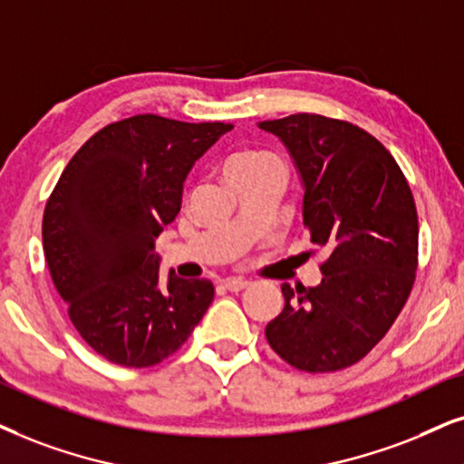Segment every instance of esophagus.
<instances>
[{"label": "esophagus", "instance_id": "1", "mask_svg": "<svg viewBox=\"0 0 464 464\" xmlns=\"http://www.w3.org/2000/svg\"><path fill=\"white\" fill-rule=\"evenodd\" d=\"M250 283L248 280H242V278H227L225 283H222V286H225V289H228V291H244L246 286H248Z\"/></svg>", "mask_w": 464, "mask_h": 464}]
</instances>
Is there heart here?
I'll list each match as a JSON object with an SVG mask.
<instances>
[{
    "instance_id": "obj_1",
    "label": "heart",
    "mask_w": 464,
    "mask_h": 464,
    "mask_svg": "<svg viewBox=\"0 0 464 464\" xmlns=\"http://www.w3.org/2000/svg\"><path fill=\"white\" fill-rule=\"evenodd\" d=\"M276 162L269 154H263V151H255V150H244L233 154L227 160L225 167V175L228 178H236V175H246V173H256L263 171L267 167H276Z\"/></svg>"
}]
</instances>
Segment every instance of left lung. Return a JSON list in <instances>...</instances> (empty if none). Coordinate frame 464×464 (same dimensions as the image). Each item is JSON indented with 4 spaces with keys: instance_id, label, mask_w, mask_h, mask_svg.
Instances as JSON below:
<instances>
[{
    "instance_id": "1",
    "label": "left lung",
    "mask_w": 464,
    "mask_h": 464,
    "mask_svg": "<svg viewBox=\"0 0 464 464\" xmlns=\"http://www.w3.org/2000/svg\"><path fill=\"white\" fill-rule=\"evenodd\" d=\"M285 143L304 186V227L330 256L316 286L283 285L266 338L297 371L334 372L388 334L418 269V212L407 179L372 134L314 113L259 121Z\"/></svg>"
}]
</instances>
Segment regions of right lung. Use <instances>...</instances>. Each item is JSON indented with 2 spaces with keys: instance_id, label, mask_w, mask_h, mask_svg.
I'll use <instances>...</instances> for the list:
<instances>
[{
  "instance_id": "add662e5",
  "label": "right lung",
  "mask_w": 464,
  "mask_h": 464,
  "mask_svg": "<svg viewBox=\"0 0 464 464\" xmlns=\"http://www.w3.org/2000/svg\"><path fill=\"white\" fill-rule=\"evenodd\" d=\"M231 128L128 117L93 134L51 192L43 218L51 278L76 332L109 362L167 360L212 304L209 280L173 269L160 280L156 237L179 212L192 164Z\"/></svg>"
}]
</instances>
